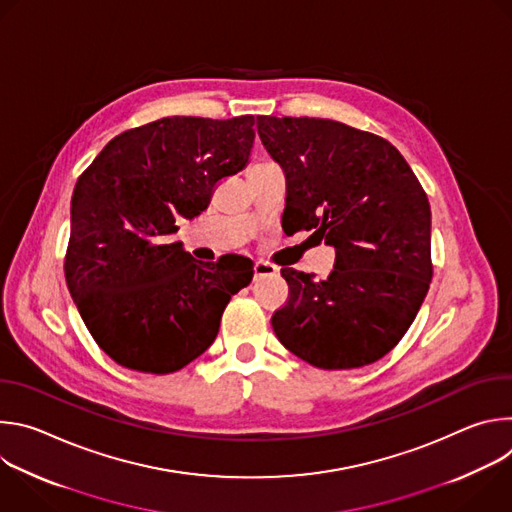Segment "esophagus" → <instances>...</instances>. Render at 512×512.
<instances>
[{"label": "esophagus", "instance_id": "esophagus-1", "mask_svg": "<svg viewBox=\"0 0 512 512\" xmlns=\"http://www.w3.org/2000/svg\"><path fill=\"white\" fill-rule=\"evenodd\" d=\"M253 271H255V279H257V277H265V275H275L277 267L271 263H265V261H257L253 265Z\"/></svg>", "mask_w": 512, "mask_h": 512}]
</instances>
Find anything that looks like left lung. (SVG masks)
<instances>
[{
  "instance_id": "left-lung-1",
  "label": "left lung",
  "mask_w": 512,
  "mask_h": 512,
  "mask_svg": "<svg viewBox=\"0 0 512 512\" xmlns=\"http://www.w3.org/2000/svg\"><path fill=\"white\" fill-rule=\"evenodd\" d=\"M263 148L287 182L283 223L322 235L334 271L283 267L289 300L271 318L279 342L318 369L383 358L429 289L431 210L413 170L387 139L332 119L257 117Z\"/></svg>"
}]
</instances>
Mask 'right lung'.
<instances>
[{"instance_id": "right-lung-1", "label": "right lung", "mask_w": 512, "mask_h": 512, "mask_svg": "<svg viewBox=\"0 0 512 512\" xmlns=\"http://www.w3.org/2000/svg\"><path fill=\"white\" fill-rule=\"evenodd\" d=\"M255 117H166L113 137L70 200L66 285L95 342L121 367L166 375L216 338L253 267L196 261L168 243L218 180L249 164Z\"/></svg>"}]
</instances>
